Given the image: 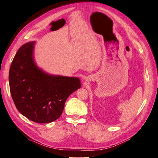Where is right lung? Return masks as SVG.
<instances>
[{
    "label": "right lung",
    "instance_id": "right-lung-1",
    "mask_svg": "<svg viewBox=\"0 0 158 158\" xmlns=\"http://www.w3.org/2000/svg\"><path fill=\"white\" fill-rule=\"evenodd\" d=\"M35 43L17 52L9 70L10 92L23 116L36 123H50L62 115L66 99L81 83L78 77L51 75L38 68L33 58Z\"/></svg>",
    "mask_w": 158,
    "mask_h": 158
}]
</instances>
